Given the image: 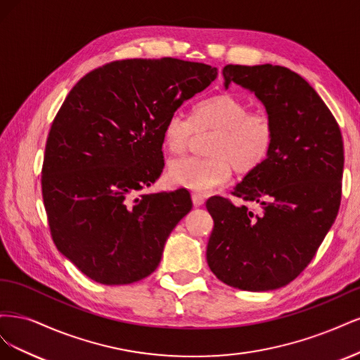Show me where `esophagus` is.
<instances>
[{"mask_svg": "<svg viewBox=\"0 0 360 360\" xmlns=\"http://www.w3.org/2000/svg\"><path fill=\"white\" fill-rule=\"evenodd\" d=\"M204 197L201 193H192V202H193V205L195 207H200V205H202L204 204Z\"/></svg>", "mask_w": 360, "mask_h": 360, "instance_id": "1", "label": "esophagus"}]
</instances>
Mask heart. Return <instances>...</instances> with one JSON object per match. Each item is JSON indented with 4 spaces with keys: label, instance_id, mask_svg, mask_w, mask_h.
Returning <instances> with one entry per match:
<instances>
[{
    "label": "heart",
    "instance_id": "obj_1",
    "mask_svg": "<svg viewBox=\"0 0 360 360\" xmlns=\"http://www.w3.org/2000/svg\"><path fill=\"white\" fill-rule=\"evenodd\" d=\"M195 130H213L207 144V158L184 156L172 159L167 179L174 186L209 192L231 176V169L245 174L259 167L270 153L275 139L274 120L264 111H249L240 97L216 94L201 101L193 120L174 111L163 124V146L171 153L188 148Z\"/></svg>",
    "mask_w": 360,
    "mask_h": 360
}]
</instances>
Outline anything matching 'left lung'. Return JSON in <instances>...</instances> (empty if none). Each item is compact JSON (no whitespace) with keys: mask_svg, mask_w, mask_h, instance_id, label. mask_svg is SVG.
Instances as JSON below:
<instances>
[{"mask_svg":"<svg viewBox=\"0 0 360 360\" xmlns=\"http://www.w3.org/2000/svg\"><path fill=\"white\" fill-rule=\"evenodd\" d=\"M257 96L274 120L275 139L266 160L248 172L233 195L207 200L213 231L207 264L224 284L246 291L284 287L309 264L333 225L341 202L344 146L329 108L300 75L282 66H234L222 70Z\"/></svg>","mask_w":360,"mask_h":360,"instance_id":"obj_1","label":"left lung"}]
</instances>
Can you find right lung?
Returning <instances> with one entry per match:
<instances>
[{
  "label": "right lung",
  "mask_w": 360,
  "mask_h": 360,
  "mask_svg": "<svg viewBox=\"0 0 360 360\" xmlns=\"http://www.w3.org/2000/svg\"><path fill=\"white\" fill-rule=\"evenodd\" d=\"M217 69L177 58L123 60L85 75L53 120L41 193L53 242L85 276L126 285L153 274L192 209L186 189L138 191L163 167V124Z\"/></svg>",
  "instance_id": "add662e5"
}]
</instances>
